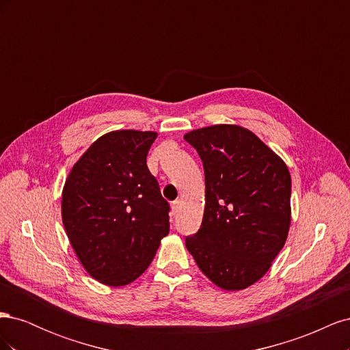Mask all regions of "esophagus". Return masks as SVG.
<instances>
[{
  "instance_id": "1",
  "label": "esophagus",
  "mask_w": 350,
  "mask_h": 350,
  "mask_svg": "<svg viewBox=\"0 0 350 350\" xmlns=\"http://www.w3.org/2000/svg\"><path fill=\"white\" fill-rule=\"evenodd\" d=\"M179 207H181V200H175L172 201V211L176 215L179 211Z\"/></svg>"
}]
</instances>
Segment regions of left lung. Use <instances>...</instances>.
<instances>
[{"label":"left lung","mask_w":350,"mask_h":350,"mask_svg":"<svg viewBox=\"0 0 350 350\" xmlns=\"http://www.w3.org/2000/svg\"><path fill=\"white\" fill-rule=\"evenodd\" d=\"M184 139L197 150L206 178L203 221L185 247L219 288L245 289L267 273L288 238L289 169L239 125H211Z\"/></svg>","instance_id":"1"}]
</instances>
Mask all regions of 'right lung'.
<instances>
[{
    "label": "right lung",
    "mask_w": 350,
    "mask_h": 350,
    "mask_svg": "<svg viewBox=\"0 0 350 350\" xmlns=\"http://www.w3.org/2000/svg\"><path fill=\"white\" fill-rule=\"evenodd\" d=\"M154 131L120 130L94 142L62 189V224L93 279L124 286L149 267L169 234V207L146 163Z\"/></svg>",
    "instance_id": "add662e5"
}]
</instances>
